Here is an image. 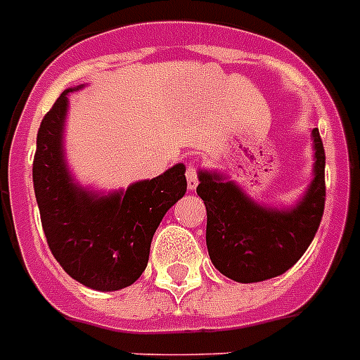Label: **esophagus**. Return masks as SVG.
I'll use <instances>...</instances> for the list:
<instances>
[{"instance_id": "esophagus-1", "label": "esophagus", "mask_w": 360, "mask_h": 360, "mask_svg": "<svg viewBox=\"0 0 360 360\" xmlns=\"http://www.w3.org/2000/svg\"><path fill=\"white\" fill-rule=\"evenodd\" d=\"M186 186H188V190H195V186H198V170H195L194 165L186 166Z\"/></svg>"}]
</instances>
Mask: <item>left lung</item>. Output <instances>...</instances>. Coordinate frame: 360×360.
<instances>
[{"mask_svg":"<svg viewBox=\"0 0 360 360\" xmlns=\"http://www.w3.org/2000/svg\"><path fill=\"white\" fill-rule=\"evenodd\" d=\"M314 166L292 207L257 203L220 172L200 170L195 188L207 209V250L216 270L236 283H259L290 270L311 246L326 205V151L312 129Z\"/></svg>","mask_w":360,"mask_h":360,"instance_id":"8db88e82","label":"left lung"}]
</instances>
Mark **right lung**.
<instances>
[{"instance_id": "right-lung-1", "label": "right lung", "mask_w": 360, "mask_h": 360, "mask_svg": "<svg viewBox=\"0 0 360 360\" xmlns=\"http://www.w3.org/2000/svg\"><path fill=\"white\" fill-rule=\"evenodd\" d=\"M66 89L44 116L37 134L33 185L48 246L72 279L92 290L133 285L148 266L153 235L172 205L185 195V165L127 190L94 192L81 186L64 157Z\"/></svg>"}]
</instances>
